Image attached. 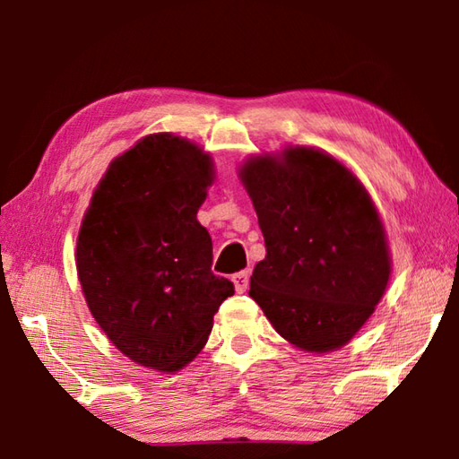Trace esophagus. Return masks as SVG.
<instances>
[{"label": "esophagus", "mask_w": 459, "mask_h": 459, "mask_svg": "<svg viewBox=\"0 0 459 459\" xmlns=\"http://www.w3.org/2000/svg\"><path fill=\"white\" fill-rule=\"evenodd\" d=\"M232 283H235L237 293H245L248 287V271H238V273L232 275Z\"/></svg>", "instance_id": "obj_1"}]
</instances>
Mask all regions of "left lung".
Wrapping results in <instances>:
<instances>
[{"label":"left lung","mask_w":459,"mask_h":459,"mask_svg":"<svg viewBox=\"0 0 459 459\" xmlns=\"http://www.w3.org/2000/svg\"><path fill=\"white\" fill-rule=\"evenodd\" d=\"M238 178L267 248L248 293L295 348L338 351L375 314L393 269L370 194L333 155L306 145L251 155Z\"/></svg>","instance_id":"obj_1"}]
</instances>
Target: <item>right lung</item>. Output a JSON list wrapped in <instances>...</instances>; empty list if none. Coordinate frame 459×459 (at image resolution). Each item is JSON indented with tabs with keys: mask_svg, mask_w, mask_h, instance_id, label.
I'll list each match as a JSON object with an SVG mask.
<instances>
[{
	"mask_svg": "<svg viewBox=\"0 0 459 459\" xmlns=\"http://www.w3.org/2000/svg\"><path fill=\"white\" fill-rule=\"evenodd\" d=\"M214 178L211 153L190 139L145 135L108 164L82 216L84 301L139 367L176 372L192 362L235 293L211 271L212 238L196 219Z\"/></svg>",
	"mask_w": 459,
	"mask_h": 459,
	"instance_id": "add662e5",
	"label": "right lung"
}]
</instances>
